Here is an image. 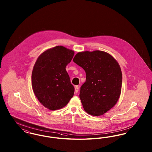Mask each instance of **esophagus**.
<instances>
[{
    "label": "esophagus",
    "instance_id": "esophagus-1",
    "mask_svg": "<svg viewBox=\"0 0 152 152\" xmlns=\"http://www.w3.org/2000/svg\"><path fill=\"white\" fill-rule=\"evenodd\" d=\"M75 93L77 94L79 91V87L78 86H76L75 88Z\"/></svg>",
    "mask_w": 152,
    "mask_h": 152
}]
</instances>
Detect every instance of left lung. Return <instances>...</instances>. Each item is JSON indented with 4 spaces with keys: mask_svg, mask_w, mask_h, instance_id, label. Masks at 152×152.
<instances>
[{
    "mask_svg": "<svg viewBox=\"0 0 152 152\" xmlns=\"http://www.w3.org/2000/svg\"><path fill=\"white\" fill-rule=\"evenodd\" d=\"M73 61L86 73L79 95L84 110L94 116L104 115L116 105L121 94L123 78L118 62L101 51L80 52Z\"/></svg>",
    "mask_w": 152,
    "mask_h": 152,
    "instance_id": "1",
    "label": "left lung"
}]
</instances>
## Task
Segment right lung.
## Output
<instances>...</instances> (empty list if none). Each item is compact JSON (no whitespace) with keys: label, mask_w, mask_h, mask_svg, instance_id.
Masks as SVG:
<instances>
[{"label":"right lung","mask_w":152,"mask_h":152,"mask_svg":"<svg viewBox=\"0 0 152 152\" xmlns=\"http://www.w3.org/2000/svg\"><path fill=\"white\" fill-rule=\"evenodd\" d=\"M74 51L56 46L43 52L32 72V86L37 99L44 107L55 110L64 107L74 94L65 67L72 60Z\"/></svg>","instance_id":"add662e5"}]
</instances>
